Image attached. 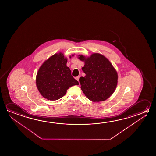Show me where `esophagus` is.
<instances>
[{
	"mask_svg": "<svg viewBox=\"0 0 156 156\" xmlns=\"http://www.w3.org/2000/svg\"><path fill=\"white\" fill-rule=\"evenodd\" d=\"M79 77H80L79 76L76 77V79L77 80V81H79Z\"/></svg>",
	"mask_w": 156,
	"mask_h": 156,
	"instance_id": "34e87169",
	"label": "esophagus"
}]
</instances>
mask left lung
Here are the masks:
<instances>
[{
	"mask_svg": "<svg viewBox=\"0 0 156 156\" xmlns=\"http://www.w3.org/2000/svg\"><path fill=\"white\" fill-rule=\"evenodd\" d=\"M78 58L85 62L82 69L85 76L79 79L83 93L93 102L107 100L114 92L118 83V73L114 67L100 54H92L87 58L79 55Z\"/></svg>",
	"mask_w": 156,
	"mask_h": 156,
	"instance_id": "8db88e82",
	"label": "left lung"
}]
</instances>
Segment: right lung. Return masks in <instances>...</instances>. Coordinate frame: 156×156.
<instances>
[{
    "instance_id": "add662e5",
    "label": "right lung",
    "mask_w": 156,
    "mask_h": 156,
    "mask_svg": "<svg viewBox=\"0 0 156 156\" xmlns=\"http://www.w3.org/2000/svg\"><path fill=\"white\" fill-rule=\"evenodd\" d=\"M67 59L60 53L50 57L38 69L36 86L41 95L47 100L55 101L63 97L69 87L79 84L67 67Z\"/></svg>"
}]
</instances>
